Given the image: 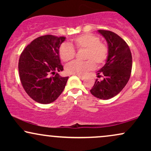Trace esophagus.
Returning a JSON list of instances; mask_svg holds the SVG:
<instances>
[{
    "mask_svg": "<svg viewBox=\"0 0 151 151\" xmlns=\"http://www.w3.org/2000/svg\"><path fill=\"white\" fill-rule=\"evenodd\" d=\"M77 76L79 77V79H81V80L84 79V77H83V76H81V75H77Z\"/></svg>",
    "mask_w": 151,
    "mask_h": 151,
    "instance_id": "obj_1",
    "label": "esophagus"
}]
</instances>
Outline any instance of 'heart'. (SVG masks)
<instances>
[{"instance_id":"1","label":"heart","mask_w":151,"mask_h":151,"mask_svg":"<svg viewBox=\"0 0 151 151\" xmlns=\"http://www.w3.org/2000/svg\"><path fill=\"white\" fill-rule=\"evenodd\" d=\"M77 50H85L84 60L86 61H74L65 67V72L69 74L82 75L94 70L95 64L101 66L108 58L109 49L105 44L101 42L98 36L91 33L81 34L72 40ZM59 55L63 62H70L75 57L76 52L73 46L68 43H62L59 48Z\"/></svg>"}]
</instances>
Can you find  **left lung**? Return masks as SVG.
I'll use <instances>...</instances> for the list:
<instances>
[{
	"label": "left lung",
	"instance_id": "1",
	"mask_svg": "<svg viewBox=\"0 0 151 151\" xmlns=\"http://www.w3.org/2000/svg\"><path fill=\"white\" fill-rule=\"evenodd\" d=\"M108 43L106 62L97 72V77L90 92L100 99H109L116 96L129 80L132 69V55L129 45L111 31L99 30Z\"/></svg>",
	"mask_w": 151,
	"mask_h": 151
}]
</instances>
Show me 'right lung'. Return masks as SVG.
Wrapping results in <instances>:
<instances>
[{
  "label": "right lung",
  "instance_id": "obj_1",
  "mask_svg": "<svg viewBox=\"0 0 151 151\" xmlns=\"http://www.w3.org/2000/svg\"><path fill=\"white\" fill-rule=\"evenodd\" d=\"M65 37L47 35L30 42L20 55L18 70L23 89L31 99L47 104L55 101L65 89L68 77L58 72L63 70L59 48Z\"/></svg>",
  "mask_w": 151,
  "mask_h": 151
}]
</instances>
